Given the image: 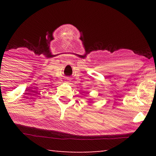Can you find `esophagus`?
<instances>
[{
	"mask_svg": "<svg viewBox=\"0 0 156 156\" xmlns=\"http://www.w3.org/2000/svg\"><path fill=\"white\" fill-rule=\"evenodd\" d=\"M68 80H69V79H68Z\"/></svg>",
	"mask_w": 156,
	"mask_h": 156,
	"instance_id": "esophagus-1",
	"label": "esophagus"
}]
</instances>
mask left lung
I'll use <instances>...</instances> for the list:
<instances>
[{"mask_svg":"<svg viewBox=\"0 0 156 156\" xmlns=\"http://www.w3.org/2000/svg\"><path fill=\"white\" fill-rule=\"evenodd\" d=\"M91 100H89V103H91Z\"/></svg>","mask_w":156,"mask_h":156,"instance_id":"8db88e82","label":"left lung"}]
</instances>
